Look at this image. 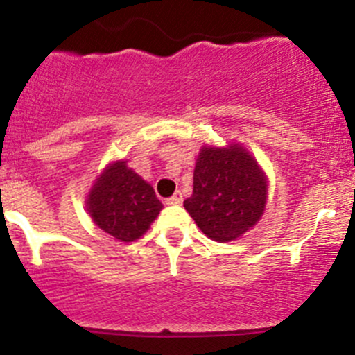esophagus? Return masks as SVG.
I'll return each mask as SVG.
<instances>
[{
    "instance_id": "1",
    "label": "esophagus",
    "mask_w": 355,
    "mask_h": 355,
    "mask_svg": "<svg viewBox=\"0 0 355 355\" xmlns=\"http://www.w3.org/2000/svg\"><path fill=\"white\" fill-rule=\"evenodd\" d=\"M182 199H184V196H182V192H175V194L171 196V198H168L166 200H164V202L170 204V206H173V204H180Z\"/></svg>"
}]
</instances>
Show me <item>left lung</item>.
<instances>
[{
  "label": "left lung",
  "mask_w": 355,
  "mask_h": 355,
  "mask_svg": "<svg viewBox=\"0 0 355 355\" xmlns=\"http://www.w3.org/2000/svg\"><path fill=\"white\" fill-rule=\"evenodd\" d=\"M266 194V175L242 146H204L196 163L194 192L184 207L211 241L230 242L259 221Z\"/></svg>",
  "instance_id": "left-lung-1"
}]
</instances>
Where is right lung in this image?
I'll return each instance as SVG.
<instances>
[{
  "label": "right lung",
  "mask_w": 355,
  "mask_h": 355,
  "mask_svg": "<svg viewBox=\"0 0 355 355\" xmlns=\"http://www.w3.org/2000/svg\"><path fill=\"white\" fill-rule=\"evenodd\" d=\"M163 209L155 189L127 161L111 163L96 178L87 196V211L101 230L120 242H134L148 232Z\"/></svg>",
  "instance_id": "add662e5"
}]
</instances>
